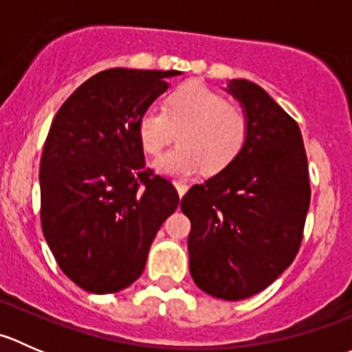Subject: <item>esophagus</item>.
Wrapping results in <instances>:
<instances>
[{
    "mask_svg": "<svg viewBox=\"0 0 352 352\" xmlns=\"http://www.w3.org/2000/svg\"><path fill=\"white\" fill-rule=\"evenodd\" d=\"M173 186H175L177 192H179V197H184V194H186L187 189H189V186H187L186 182H180V180L173 182Z\"/></svg>",
    "mask_w": 352,
    "mask_h": 352,
    "instance_id": "obj_1",
    "label": "esophagus"
}]
</instances>
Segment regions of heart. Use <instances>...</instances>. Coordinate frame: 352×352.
Here are the masks:
<instances>
[{
  "instance_id": "obj_1",
  "label": "heart",
  "mask_w": 352,
  "mask_h": 352,
  "mask_svg": "<svg viewBox=\"0 0 352 352\" xmlns=\"http://www.w3.org/2000/svg\"><path fill=\"white\" fill-rule=\"evenodd\" d=\"M248 131L247 112L201 83L177 88L165 109L148 107L138 120L141 146L150 155L160 153L179 133V146L153 162L166 177H192L204 166L219 172L242 153Z\"/></svg>"
}]
</instances>
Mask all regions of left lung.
Returning a JSON list of instances; mask_svg holds the SVG:
<instances>
[{
	"instance_id": "left-lung-1",
	"label": "left lung",
	"mask_w": 352,
	"mask_h": 352,
	"mask_svg": "<svg viewBox=\"0 0 352 352\" xmlns=\"http://www.w3.org/2000/svg\"><path fill=\"white\" fill-rule=\"evenodd\" d=\"M250 120L242 153L182 197L194 283L236 301L261 293L300 250L310 206L301 131L271 95L248 80L225 88Z\"/></svg>"
}]
</instances>
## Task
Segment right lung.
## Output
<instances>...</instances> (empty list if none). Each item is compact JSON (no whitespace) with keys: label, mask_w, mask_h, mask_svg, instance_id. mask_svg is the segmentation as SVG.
Returning <instances> with one entry per match:
<instances>
[{"label":"right lung","mask_w":352,"mask_h":352,"mask_svg":"<svg viewBox=\"0 0 352 352\" xmlns=\"http://www.w3.org/2000/svg\"><path fill=\"white\" fill-rule=\"evenodd\" d=\"M180 71L112 67L73 91L41 158V223L67 278L95 294L131 286L156 232L179 206L172 182L146 170L138 120Z\"/></svg>","instance_id":"right-lung-1"}]
</instances>
